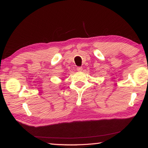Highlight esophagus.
Listing matches in <instances>:
<instances>
[{"instance_id": "esophagus-1", "label": "esophagus", "mask_w": 148, "mask_h": 148, "mask_svg": "<svg viewBox=\"0 0 148 148\" xmlns=\"http://www.w3.org/2000/svg\"><path fill=\"white\" fill-rule=\"evenodd\" d=\"M82 70H83V68H82V67H77V71L78 72H82Z\"/></svg>"}]
</instances>
